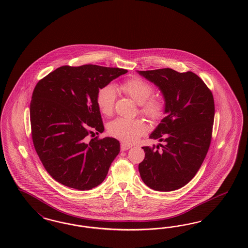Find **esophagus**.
I'll return each mask as SVG.
<instances>
[{
    "instance_id": "34e87169",
    "label": "esophagus",
    "mask_w": 248,
    "mask_h": 248,
    "mask_svg": "<svg viewBox=\"0 0 248 248\" xmlns=\"http://www.w3.org/2000/svg\"><path fill=\"white\" fill-rule=\"evenodd\" d=\"M131 147H132V145H129V144L125 143V142H122V143H121V150H122V151L128 150Z\"/></svg>"
}]
</instances>
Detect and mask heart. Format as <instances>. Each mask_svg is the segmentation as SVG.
<instances>
[{
	"mask_svg": "<svg viewBox=\"0 0 248 248\" xmlns=\"http://www.w3.org/2000/svg\"><path fill=\"white\" fill-rule=\"evenodd\" d=\"M120 89L134 102L140 104V112L143 115L152 121H157L162 117L165 109L164 102L159 96H151L154 89L149 82L140 78H133L122 83ZM96 103L102 113L111 115L115 103V89L111 85L101 88L97 93ZM146 131V124L139 119L117 118L111 121L108 125V132L111 136L127 143L137 141Z\"/></svg>",
	"mask_w": 248,
	"mask_h": 248,
	"instance_id": "heart-1",
	"label": "heart"
}]
</instances>
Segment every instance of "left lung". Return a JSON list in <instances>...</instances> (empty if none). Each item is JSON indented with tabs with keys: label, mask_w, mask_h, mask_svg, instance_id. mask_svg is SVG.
Instances as JSON below:
<instances>
[{
	"label": "left lung",
	"mask_w": 248,
	"mask_h": 248,
	"mask_svg": "<svg viewBox=\"0 0 248 248\" xmlns=\"http://www.w3.org/2000/svg\"><path fill=\"white\" fill-rule=\"evenodd\" d=\"M137 72L158 87L165 99L166 113L149 136L165 144L142 147L145 156L138 166L141 179L158 191L182 188L196 175L209 150L214 96L191 71L180 73L160 68Z\"/></svg>",
	"instance_id": "obj_1"
}]
</instances>
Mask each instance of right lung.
Returning <instances> with one entry per match:
<instances>
[{"mask_svg": "<svg viewBox=\"0 0 248 248\" xmlns=\"http://www.w3.org/2000/svg\"><path fill=\"white\" fill-rule=\"evenodd\" d=\"M126 72L97 65L63 66L37 82L30 103L32 138L54 180L88 190L106 178L119 154V141L96 137L88 142L87 137L104 130L96 103L98 91Z\"/></svg>", "mask_w": 248, "mask_h": 248, "instance_id": "1", "label": "right lung"}]
</instances>
